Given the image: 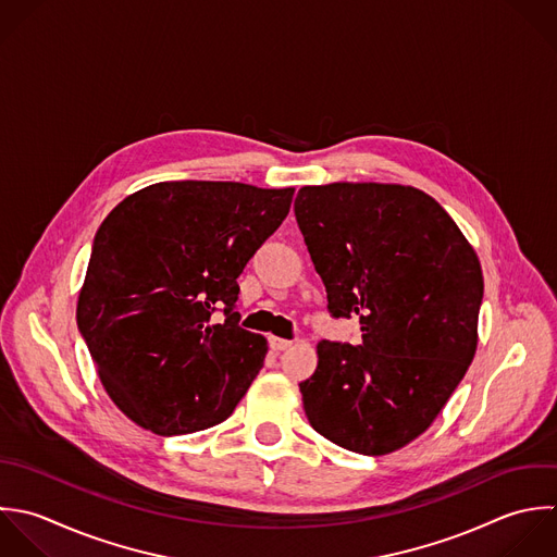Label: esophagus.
I'll return each instance as SVG.
<instances>
[{
    "instance_id": "34e87169",
    "label": "esophagus",
    "mask_w": 557,
    "mask_h": 557,
    "mask_svg": "<svg viewBox=\"0 0 557 557\" xmlns=\"http://www.w3.org/2000/svg\"><path fill=\"white\" fill-rule=\"evenodd\" d=\"M269 345L273 351H284L288 347H293V341H286V338H277V336H271L269 338Z\"/></svg>"
}]
</instances>
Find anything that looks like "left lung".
Returning <instances> with one entry per match:
<instances>
[{
	"label": "left lung",
	"instance_id": "1",
	"mask_svg": "<svg viewBox=\"0 0 557 557\" xmlns=\"http://www.w3.org/2000/svg\"><path fill=\"white\" fill-rule=\"evenodd\" d=\"M295 216L334 317L362 345L321 341L299 384L310 425L334 445L386 456L419 438L478 349L482 264L447 210L414 186H304Z\"/></svg>",
	"mask_w": 557,
	"mask_h": 557
}]
</instances>
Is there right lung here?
<instances>
[{
	"label": "right lung",
	"instance_id": "obj_1",
	"mask_svg": "<svg viewBox=\"0 0 557 557\" xmlns=\"http://www.w3.org/2000/svg\"><path fill=\"white\" fill-rule=\"evenodd\" d=\"M295 188L158 182L99 225L77 327L114 406L158 436L223 423L264 364L238 327L236 277L282 225ZM223 307L226 321L210 324Z\"/></svg>",
	"mask_w": 557,
	"mask_h": 557
}]
</instances>
